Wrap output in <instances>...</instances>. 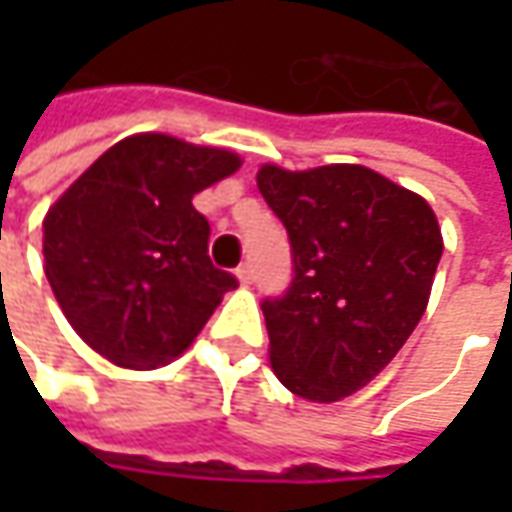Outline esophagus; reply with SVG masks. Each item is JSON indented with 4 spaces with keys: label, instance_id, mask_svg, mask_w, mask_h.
<instances>
[{
    "label": "esophagus",
    "instance_id": "esophagus-1",
    "mask_svg": "<svg viewBox=\"0 0 512 512\" xmlns=\"http://www.w3.org/2000/svg\"><path fill=\"white\" fill-rule=\"evenodd\" d=\"M236 276H239V282H242V285H250V282H253V267L247 265H239L236 267Z\"/></svg>",
    "mask_w": 512,
    "mask_h": 512
}]
</instances>
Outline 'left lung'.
Here are the masks:
<instances>
[{
  "mask_svg": "<svg viewBox=\"0 0 512 512\" xmlns=\"http://www.w3.org/2000/svg\"><path fill=\"white\" fill-rule=\"evenodd\" d=\"M256 185L293 253L290 287L262 302L273 373L302 399L339 402L419 325L444 247L436 213L362 165H262Z\"/></svg>",
  "mask_w": 512,
  "mask_h": 512,
  "instance_id": "left-lung-1",
  "label": "left lung"
}]
</instances>
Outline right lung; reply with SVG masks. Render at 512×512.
<instances>
[{
  "label": "right lung",
  "instance_id": "1",
  "mask_svg": "<svg viewBox=\"0 0 512 512\" xmlns=\"http://www.w3.org/2000/svg\"><path fill=\"white\" fill-rule=\"evenodd\" d=\"M242 159L165 133L105 150L50 207L45 276L73 330L119 367L150 370L199 336L236 276L207 256L193 196Z\"/></svg>",
  "mask_w": 512,
  "mask_h": 512
}]
</instances>
